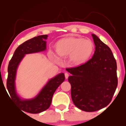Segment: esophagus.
I'll return each mask as SVG.
<instances>
[{
  "instance_id": "34e87169",
  "label": "esophagus",
  "mask_w": 126,
  "mask_h": 126,
  "mask_svg": "<svg viewBox=\"0 0 126 126\" xmlns=\"http://www.w3.org/2000/svg\"><path fill=\"white\" fill-rule=\"evenodd\" d=\"M64 76H65V78H66V79H67L68 77H69V74H68L67 73H65Z\"/></svg>"
}]
</instances>
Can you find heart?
<instances>
[{"instance_id":"b5f03b06","label":"heart","mask_w":126,"mask_h":126,"mask_svg":"<svg viewBox=\"0 0 126 126\" xmlns=\"http://www.w3.org/2000/svg\"><path fill=\"white\" fill-rule=\"evenodd\" d=\"M59 57H67L73 66H79L91 58L94 51V43L82 37H67L59 40L55 45Z\"/></svg>"}]
</instances>
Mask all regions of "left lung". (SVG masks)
I'll use <instances>...</instances> for the list:
<instances>
[{
  "mask_svg": "<svg viewBox=\"0 0 126 126\" xmlns=\"http://www.w3.org/2000/svg\"><path fill=\"white\" fill-rule=\"evenodd\" d=\"M95 50L92 59L78 67L66 70L71 85V96L75 106L86 112L105 107L112 99L118 84L117 63L111 49L92 34Z\"/></svg>",
  "mask_w": 126,
  "mask_h": 126,
  "instance_id": "left-lung-1",
  "label": "left lung"
}]
</instances>
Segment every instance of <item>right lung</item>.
Returning a JSON list of instances; mask_svg holds the SVG:
<instances>
[{
	"mask_svg": "<svg viewBox=\"0 0 126 126\" xmlns=\"http://www.w3.org/2000/svg\"><path fill=\"white\" fill-rule=\"evenodd\" d=\"M47 37V35H38L19 46L8 65L6 86L11 100L21 110L29 113L38 114L48 109L51 105L54 92L65 79L64 73H59L49 79L38 94L31 99L22 98L17 94L15 80L19 64L26 54L45 51L47 46L46 40Z\"/></svg>",
	"mask_w": 126,
	"mask_h": 126,
	"instance_id": "right-lung-1",
	"label": "right lung"
}]
</instances>
